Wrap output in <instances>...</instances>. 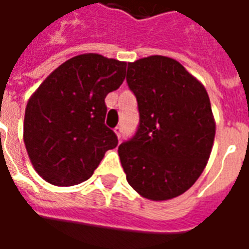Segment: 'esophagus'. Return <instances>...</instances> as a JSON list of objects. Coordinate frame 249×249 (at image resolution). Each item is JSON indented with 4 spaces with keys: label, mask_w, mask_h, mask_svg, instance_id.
Instances as JSON below:
<instances>
[{
    "label": "esophagus",
    "mask_w": 249,
    "mask_h": 249,
    "mask_svg": "<svg viewBox=\"0 0 249 249\" xmlns=\"http://www.w3.org/2000/svg\"><path fill=\"white\" fill-rule=\"evenodd\" d=\"M114 133H116V135H117V137H121V135H123V128H121V126H116V128H114Z\"/></svg>",
    "instance_id": "1"
}]
</instances>
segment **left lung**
<instances>
[{
  "mask_svg": "<svg viewBox=\"0 0 249 249\" xmlns=\"http://www.w3.org/2000/svg\"><path fill=\"white\" fill-rule=\"evenodd\" d=\"M126 82L140 114L135 135L119 145L126 180L149 200L180 196L200 178L212 151L216 126L208 93L164 56L129 62Z\"/></svg>",
  "mask_w": 249,
  "mask_h": 249,
  "instance_id": "obj_1",
  "label": "left lung"
}]
</instances>
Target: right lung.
<instances>
[{"mask_svg":"<svg viewBox=\"0 0 249 249\" xmlns=\"http://www.w3.org/2000/svg\"><path fill=\"white\" fill-rule=\"evenodd\" d=\"M125 62L101 54L65 61L42 82L25 109L24 141L48 183L71 187L90 178L105 152L119 144L105 125L109 92L125 78Z\"/></svg>","mask_w":249,"mask_h":249,"instance_id":"obj_1","label":"right lung"}]
</instances>
